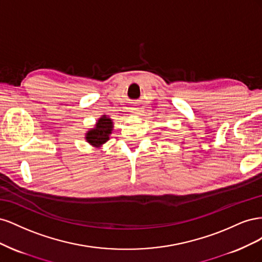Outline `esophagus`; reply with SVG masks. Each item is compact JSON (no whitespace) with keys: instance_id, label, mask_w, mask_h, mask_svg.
I'll return each instance as SVG.
<instances>
[{"instance_id":"esophagus-1","label":"esophagus","mask_w":262,"mask_h":262,"mask_svg":"<svg viewBox=\"0 0 262 262\" xmlns=\"http://www.w3.org/2000/svg\"><path fill=\"white\" fill-rule=\"evenodd\" d=\"M134 110V112H137V109H133Z\"/></svg>"}]
</instances>
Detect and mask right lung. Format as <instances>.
I'll return each mask as SVG.
<instances>
[{
    "label": "right lung",
    "mask_w": 262,
    "mask_h": 262,
    "mask_svg": "<svg viewBox=\"0 0 262 262\" xmlns=\"http://www.w3.org/2000/svg\"><path fill=\"white\" fill-rule=\"evenodd\" d=\"M113 128L114 123L112 119L106 115L101 116L97 120L96 124H95V128L86 132L85 140L94 147L99 148L109 140V136L113 132Z\"/></svg>",
    "instance_id": "obj_1"
}]
</instances>
